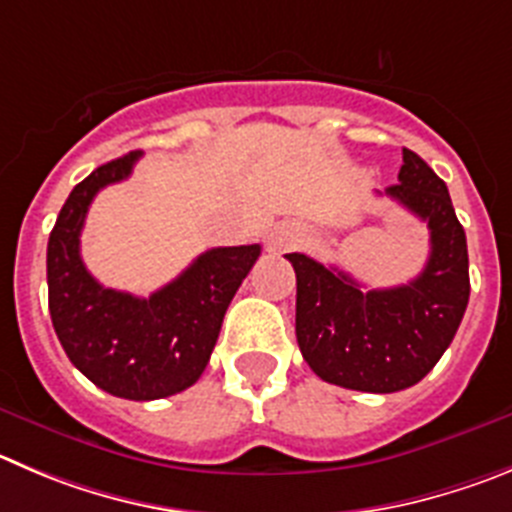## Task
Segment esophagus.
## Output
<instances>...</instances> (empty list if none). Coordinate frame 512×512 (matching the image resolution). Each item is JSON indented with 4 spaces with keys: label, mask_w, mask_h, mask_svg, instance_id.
Here are the masks:
<instances>
[{
    "label": "esophagus",
    "mask_w": 512,
    "mask_h": 512,
    "mask_svg": "<svg viewBox=\"0 0 512 512\" xmlns=\"http://www.w3.org/2000/svg\"><path fill=\"white\" fill-rule=\"evenodd\" d=\"M298 242H300V234L295 232V229H288V227H278L275 232H270V237H267V247H270L272 252L293 250Z\"/></svg>",
    "instance_id": "1"
}]
</instances>
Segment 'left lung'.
I'll return each mask as SVG.
<instances>
[{
	"label": "left lung",
	"mask_w": 512,
	"mask_h": 512,
	"mask_svg": "<svg viewBox=\"0 0 512 512\" xmlns=\"http://www.w3.org/2000/svg\"><path fill=\"white\" fill-rule=\"evenodd\" d=\"M386 197L429 227V260L407 285L364 290L348 272L285 255L295 270V336L328 384L391 394L419 384L455 338L470 300L467 237L444 181L404 148L399 184Z\"/></svg>",
	"instance_id": "obj_1"
}]
</instances>
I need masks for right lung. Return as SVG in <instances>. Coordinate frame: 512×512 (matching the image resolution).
Masks as SVG:
<instances>
[{"instance_id": "obj_1", "label": "right lung", "mask_w": 512, "mask_h": 512, "mask_svg": "<svg viewBox=\"0 0 512 512\" xmlns=\"http://www.w3.org/2000/svg\"><path fill=\"white\" fill-rule=\"evenodd\" d=\"M138 156L98 166L70 191L47 242V298L57 338L80 374L113 396L151 401L197 384L260 245L202 252L148 298L103 288L80 257V232L95 194L128 179Z\"/></svg>"}]
</instances>
